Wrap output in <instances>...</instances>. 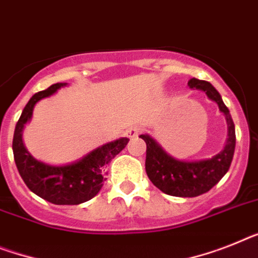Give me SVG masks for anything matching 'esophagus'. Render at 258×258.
<instances>
[{
    "instance_id": "1",
    "label": "esophagus",
    "mask_w": 258,
    "mask_h": 258,
    "mask_svg": "<svg viewBox=\"0 0 258 258\" xmlns=\"http://www.w3.org/2000/svg\"><path fill=\"white\" fill-rule=\"evenodd\" d=\"M140 126H131V127H127L126 129V137L127 138H134V137H137L138 133H140Z\"/></svg>"
}]
</instances>
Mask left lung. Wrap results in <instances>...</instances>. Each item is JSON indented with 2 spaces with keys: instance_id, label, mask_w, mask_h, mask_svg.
<instances>
[{
  "instance_id": "obj_1",
  "label": "left lung",
  "mask_w": 258,
  "mask_h": 258,
  "mask_svg": "<svg viewBox=\"0 0 258 258\" xmlns=\"http://www.w3.org/2000/svg\"><path fill=\"white\" fill-rule=\"evenodd\" d=\"M191 89L203 91L207 97L218 104L219 110L224 114L228 138L221 152L214 157L199 161H182L166 153L165 149L150 134L140 136L146 142V162L145 169L149 179L157 188L172 197L194 198L210 191L227 174L231 166L236 146L235 124L228 108L223 103L220 93L211 83L199 79H190Z\"/></svg>"
}]
</instances>
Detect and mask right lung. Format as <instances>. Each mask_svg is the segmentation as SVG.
I'll use <instances>...</instances> for the list:
<instances>
[{"label": "right lung", "mask_w": 258, "mask_h": 258, "mask_svg": "<svg viewBox=\"0 0 258 258\" xmlns=\"http://www.w3.org/2000/svg\"><path fill=\"white\" fill-rule=\"evenodd\" d=\"M67 86V83H56L35 93L23 108L13 137L14 161L23 182L35 195L57 206L80 204L96 197L105 180L104 166L108 165L129 142L125 137L117 138L66 165H48L34 158L23 144V129L31 121L37 103Z\"/></svg>", "instance_id": "obj_1"}]
</instances>
